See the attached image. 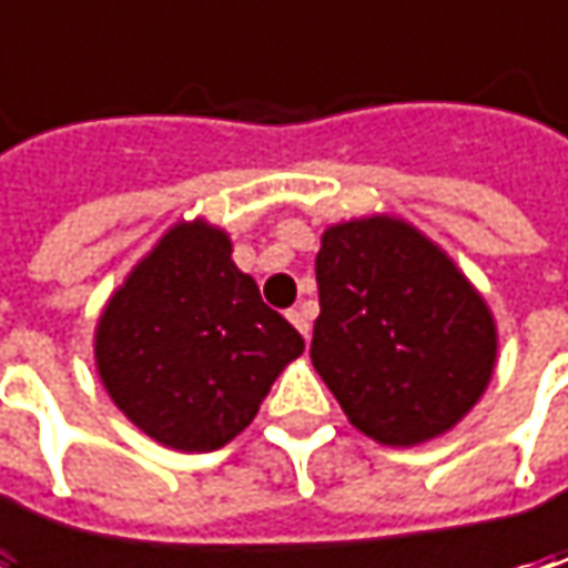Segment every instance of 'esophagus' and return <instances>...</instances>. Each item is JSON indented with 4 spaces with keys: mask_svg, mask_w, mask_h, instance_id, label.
Returning a JSON list of instances; mask_svg holds the SVG:
<instances>
[{
    "mask_svg": "<svg viewBox=\"0 0 568 568\" xmlns=\"http://www.w3.org/2000/svg\"><path fill=\"white\" fill-rule=\"evenodd\" d=\"M287 318L294 322V328L303 335V338H310V313H306V306H294Z\"/></svg>",
    "mask_w": 568,
    "mask_h": 568,
    "instance_id": "34e87169",
    "label": "esophagus"
}]
</instances>
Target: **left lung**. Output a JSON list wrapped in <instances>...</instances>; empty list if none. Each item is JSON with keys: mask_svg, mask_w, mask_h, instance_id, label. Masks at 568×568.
I'll use <instances>...</instances> for the list:
<instances>
[{"mask_svg": "<svg viewBox=\"0 0 568 568\" xmlns=\"http://www.w3.org/2000/svg\"><path fill=\"white\" fill-rule=\"evenodd\" d=\"M316 281L310 357L369 439L420 446L480 402L496 366L490 306L414 224L392 214L332 224Z\"/></svg>", "mask_w": 568, "mask_h": 568, "instance_id": "8db88e82", "label": "left lung"}]
</instances>
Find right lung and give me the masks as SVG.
I'll return each instance as SVG.
<instances>
[{"label": "right lung", "instance_id": "obj_1", "mask_svg": "<svg viewBox=\"0 0 568 568\" xmlns=\"http://www.w3.org/2000/svg\"><path fill=\"white\" fill-rule=\"evenodd\" d=\"M230 252L227 233L202 217L173 224L113 291L94 332L106 395L176 452L227 446L303 354L300 332L262 303Z\"/></svg>", "mask_w": 568, "mask_h": 568}]
</instances>
